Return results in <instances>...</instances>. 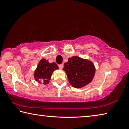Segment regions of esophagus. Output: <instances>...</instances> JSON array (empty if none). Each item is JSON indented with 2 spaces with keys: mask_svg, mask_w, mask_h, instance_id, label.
<instances>
[{
  "mask_svg": "<svg viewBox=\"0 0 129 129\" xmlns=\"http://www.w3.org/2000/svg\"><path fill=\"white\" fill-rule=\"evenodd\" d=\"M58 67H59V68L60 69H62L63 68V67H64V65H63L62 64H60V65H58Z\"/></svg>",
  "mask_w": 129,
  "mask_h": 129,
  "instance_id": "obj_1",
  "label": "esophagus"
}]
</instances>
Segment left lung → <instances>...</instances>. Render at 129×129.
Listing matches in <instances>:
<instances>
[{
  "label": "left lung",
  "instance_id": "obj_1",
  "mask_svg": "<svg viewBox=\"0 0 129 129\" xmlns=\"http://www.w3.org/2000/svg\"><path fill=\"white\" fill-rule=\"evenodd\" d=\"M63 70L69 82L75 88H81L90 83L95 73V68L91 61L78 56L68 58L64 64Z\"/></svg>",
  "mask_w": 129,
  "mask_h": 129
}]
</instances>
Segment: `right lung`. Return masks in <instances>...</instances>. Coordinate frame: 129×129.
Instances as JSON below:
<instances>
[{
    "mask_svg": "<svg viewBox=\"0 0 129 129\" xmlns=\"http://www.w3.org/2000/svg\"><path fill=\"white\" fill-rule=\"evenodd\" d=\"M58 67L56 62L49 63L48 60L41 59L38 64L34 72V78L39 83L43 82L44 85L49 84L52 73L55 70L58 69Z\"/></svg>",
    "mask_w": 129,
    "mask_h": 129,
    "instance_id": "1",
    "label": "right lung"
}]
</instances>
